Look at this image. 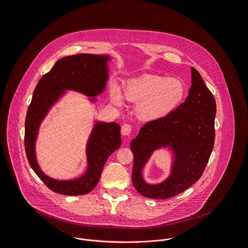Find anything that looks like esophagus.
Listing matches in <instances>:
<instances>
[{
    "label": "esophagus",
    "mask_w": 248,
    "mask_h": 248,
    "mask_svg": "<svg viewBox=\"0 0 248 248\" xmlns=\"http://www.w3.org/2000/svg\"><path fill=\"white\" fill-rule=\"evenodd\" d=\"M132 132V126L130 124H124L121 127V133L124 136H129Z\"/></svg>",
    "instance_id": "esophagus-1"
}]
</instances>
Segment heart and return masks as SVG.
<instances>
[{
  "label": "heart",
  "mask_w": 248,
  "mask_h": 248,
  "mask_svg": "<svg viewBox=\"0 0 248 248\" xmlns=\"http://www.w3.org/2000/svg\"><path fill=\"white\" fill-rule=\"evenodd\" d=\"M186 88L178 78L148 75L132 80L125 85L122 96L118 89H111L112 102L120 107L125 100L135 103L136 116L145 122L163 119L173 113L185 98Z\"/></svg>",
  "instance_id": "heart-1"
}]
</instances>
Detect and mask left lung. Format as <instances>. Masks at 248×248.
Returning a JSON list of instances; mask_svg holds the SVG:
<instances>
[{
  "mask_svg": "<svg viewBox=\"0 0 248 248\" xmlns=\"http://www.w3.org/2000/svg\"><path fill=\"white\" fill-rule=\"evenodd\" d=\"M191 71L192 85L185 101L169 116L146 123L131 141L132 183L146 198H172L189 188L201 177L214 149L215 97L198 70L192 66ZM161 149L172 153L170 174L162 183L149 184L142 177L143 168Z\"/></svg>",
  "mask_w": 248,
  "mask_h": 248,
  "instance_id": "8db88e82",
  "label": "left lung"
}]
</instances>
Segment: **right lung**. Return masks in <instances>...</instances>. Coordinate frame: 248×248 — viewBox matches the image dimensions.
<instances>
[{"label": "right lung", "mask_w": 248, "mask_h": 248, "mask_svg": "<svg viewBox=\"0 0 248 248\" xmlns=\"http://www.w3.org/2000/svg\"><path fill=\"white\" fill-rule=\"evenodd\" d=\"M109 54L81 53L58 60L42 76L33 91L25 119L24 145L28 162L34 173L51 191L65 196H81L98 184L108 157L121 146L120 126L116 122L95 119L86 146V170L72 180H58L45 174L37 162L35 144L39 129L50 109L63 99L67 91L81 93L91 103L105 91L109 79Z\"/></svg>", "instance_id": "1"}]
</instances>
